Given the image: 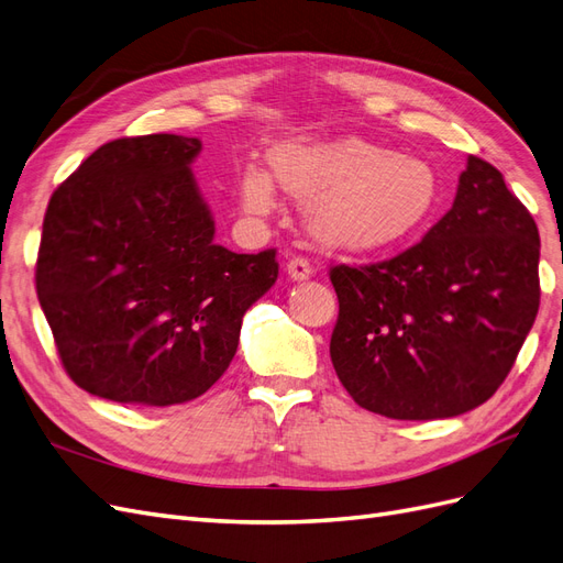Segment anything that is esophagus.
Instances as JSON below:
<instances>
[{
	"mask_svg": "<svg viewBox=\"0 0 563 563\" xmlns=\"http://www.w3.org/2000/svg\"><path fill=\"white\" fill-rule=\"evenodd\" d=\"M286 272L294 282H302L312 277V265L308 258H302V255H294V258L286 263Z\"/></svg>",
	"mask_w": 563,
	"mask_h": 563,
	"instance_id": "esophagus-1",
	"label": "esophagus"
}]
</instances>
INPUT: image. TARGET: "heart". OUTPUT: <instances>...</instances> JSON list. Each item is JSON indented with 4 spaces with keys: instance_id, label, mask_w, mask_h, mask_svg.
<instances>
[{
    "instance_id": "1",
    "label": "heart",
    "mask_w": 563,
    "mask_h": 563,
    "mask_svg": "<svg viewBox=\"0 0 563 563\" xmlns=\"http://www.w3.org/2000/svg\"><path fill=\"white\" fill-rule=\"evenodd\" d=\"M269 162L288 195L312 201V228L333 246H395L430 218L439 199L428 162L356 139L286 143L272 150ZM240 192L251 213L275 207V179L261 164L244 168Z\"/></svg>"
}]
</instances>
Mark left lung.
<instances>
[{
  "label": "left lung",
  "mask_w": 563,
  "mask_h": 563,
  "mask_svg": "<svg viewBox=\"0 0 563 563\" xmlns=\"http://www.w3.org/2000/svg\"><path fill=\"white\" fill-rule=\"evenodd\" d=\"M540 234L496 166L470 155L451 211L383 263L335 265L331 362L395 420L467 413L496 395L540 308Z\"/></svg>",
  "instance_id": "obj_1"
}]
</instances>
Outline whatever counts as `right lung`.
Here are the masks:
<instances>
[{"mask_svg": "<svg viewBox=\"0 0 563 563\" xmlns=\"http://www.w3.org/2000/svg\"><path fill=\"white\" fill-rule=\"evenodd\" d=\"M174 133L100 145L51 195L37 298L63 368L100 399L172 406L228 371L242 319L277 282V251L232 253Z\"/></svg>", "mask_w": 563, "mask_h": 563, "instance_id": "right-lung-1", "label": "right lung"}]
</instances>
